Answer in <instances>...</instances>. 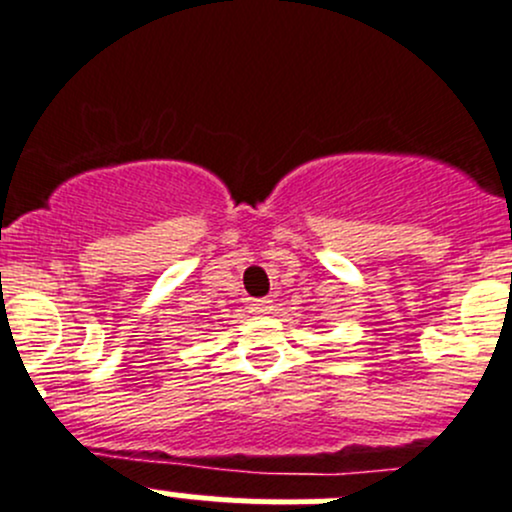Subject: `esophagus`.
Listing matches in <instances>:
<instances>
[{
	"label": "esophagus",
	"instance_id": "34e87169",
	"mask_svg": "<svg viewBox=\"0 0 512 512\" xmlns=\"http://www.w3.org/2000/svg\"><path fill=\"white\" fill-rule=\"evenodd\" d=\"M272 307H275V304H272V299H267V297H262V299H252L250 312H255V314H270V312H272Z\"/></svg>",
	"mask_w": 512,
	"mask_h": 512
}]
</instances>
